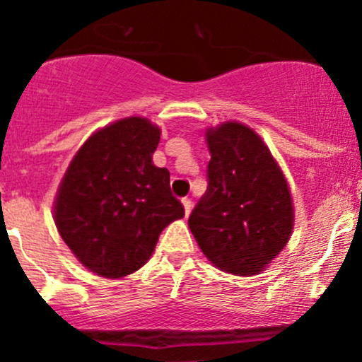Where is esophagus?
<instances>
[{
    "label": "esophagus",
    "mask_w": 362,
    "mask_h": 362,
    "mask_svg": "<svg viewBox=\"0 0 362 362\" xmlns=\"http://www.w3.org/2000/svg\"><path fill=\"white\" fill-rule=\"evenodd\" d=\"M182 204H184L185 214H189V213H190V209H192V201H190L189 197H184V199H182Z\"/></svg>",
    "instance_id": "1"
}]
</instances>
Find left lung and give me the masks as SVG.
<instances>
[{
    "mask_svg": "<svg viewBox=\"0 0 362 362\" xmlns=\"http://www.w3.org/2000/svg\"><path fill=\"white\" fill-rule=\"evenodd\" d=\"M208 189L189 216L201 251L237 276L263 272L287 245L293 206L287 180L263 139L239 122L206 130Z\"/></svg>",
    "mask_w": 362,
    "mask_h": 362,
    "instance_id": "8db88e82",
    "label": "left lung"
}]
</instances>
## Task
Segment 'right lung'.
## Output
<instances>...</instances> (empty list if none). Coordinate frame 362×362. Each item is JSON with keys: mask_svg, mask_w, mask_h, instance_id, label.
Returning <instances> with one entry per match:
<instances>
[{"mask_svg": "<svg viewBox=\"0 0 362 362\" xmlns=\"http://www.w3.org/2000/svg\"><path fill=\"white\" fill-rule=\"evenodd\" d=\"M161 130L129 117L98 130L71 160L54 201V223L78 261L105 278L148 263L163 228L184 218L170 172L153 153Z\"/></svg>", "mask_w": 362, "mask_h": 362, "instance_id": "1", "label": "right lung"}]
</instances>
